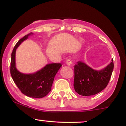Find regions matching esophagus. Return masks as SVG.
I'll return each mask as SVG.
<instances>
[{
  "mask_svg": "<svg viewBox=\"0 0 126 126\" xmlns=\"http://www.w3.org/2000/svg\"><path fill=\"white\" fill-rule=\"evenodd\" d=\"M66 64L67 65V66H70V65L72 64V62L70 59H67L66 61Z\"/></svg>",
  "mask_w": 126,
  "mask_h": 126,
  "instance_id": "34e87169",
  "label": "esophagus"
}]
</instances>
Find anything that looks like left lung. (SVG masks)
Listing matches in <instances>:
<instances>
[{
  "instance_id": "left-lung-1",
  "label": "left lung",
  "mask_w": 126,
  "mask_h": 126,
  "mask_svg": "<svg viewBox=\"0 0 126 126\" xmlns=\"http://www.w3.org/2000/svg\"><path fill=\"white\" fill-rule=\"evenodd\" d=\"M113 69L112 59L101 70H95L82 61L78 62L74 66L75 91L82 96L97 94L107 86Z\"/></svg>"
}]
</instances>
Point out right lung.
Returning <instances> with one entry per match:
<instances>
[{
	"label": "right lung",
	"instance_id": "right-lung-1",
	"mask_svg": "<svg viewBox=\"0 0 126 126\" xmlns=\"http://www.w3.org/2000/svg\"><path fill=\"white\" fill-rule=\"evenodd\" d=\"M31 32L19 41L11 54V74L13 80L22 93L31 98H41L46 96L51 90L54 77L62 65L60 63H50L32 73H23L16 69V51L20 44L33 35Z\"/></svg>",
	"mask_w": 126,
	"mask_h": 126
}]
</instances>
